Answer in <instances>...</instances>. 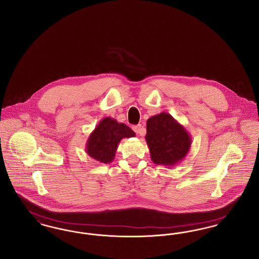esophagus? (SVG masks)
<instances>
[{"mask_svg": "<svg viewBox=\"0 0 259 259\" xmlns=\"http://www.w3.org/2000/svg\"><path fill=\"white\" fill-rule=\"evenodd\" d=\"M133 130L135 131L137 134H139L140 136H145L146 135V128L144 127V125H142V124H139V125H136L133 127Z\"/></svg>", "mask_w": 259, "mask_h": 259, "instance_id": "esophagus-1", "label": "esophagus"}]
</instances>
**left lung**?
Wrapping results in <instances>:
<instances>
[{
  "label": "left lung",
  "instance_id": "obj_1",
  "mask_svg": "<svg viewBox=\"0 0 259 259\" xmlns=\"http://www.w3.org/2000/svg\"><path fill=\"white\" fill-rule=\"evenodd\" d=\"M146 141L153 163L167 167L183 161L191 147L189 133L167 112L148 118Z\"/></svg>",
  "mask_w": 259,
  "mask_h": 259
}]
</instances>
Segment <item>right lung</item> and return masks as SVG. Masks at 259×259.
Returning a JSON list of instances; mask_svg holds the SVG:
<instances>
[{
	"instance_id": "add662e5",
	"label": "right lung",
	"mask_w": 259,
	"mask_h": 259,
	"mask_svg": "<svg viewBox=\"0 0 259 259\" xmlns=\"http://www.w3.org/2000/svg\"><path fill=\"white\" fill-rule=\"evenodd\" d=\"M135 132L124 123L111 117L103 118L88 137L85 151L93 159L101 163H111L123 138L135 137Z\"/></svg>"
}]
</instances>
